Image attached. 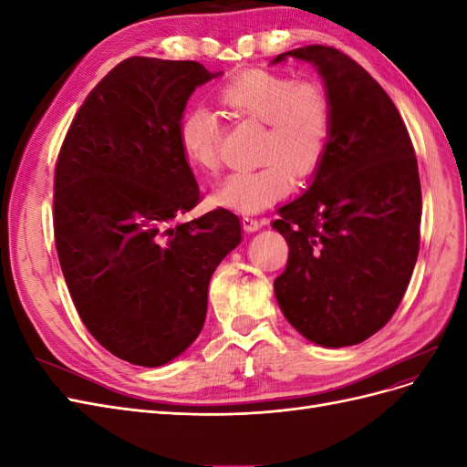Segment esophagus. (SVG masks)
<instances>
[{"mask_svg": "<svg viewBox=\"0 0 467 467\" xmlns=\"http://www.w3.org/2000/svg\"><path fill=\"white\" fill-rule=\"evenodd\" d=\"M242 225H244V230H245L247 234H253V232H257V230L261 228L263 222L257 220V218H253V216H244V218H242Z\"/></svg>", "mask_w": 467, "mask_h": 467, "instance_id": "esophagus-1", "label": "esophagus"}]
</instances>
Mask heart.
I'll return each instance as SVG.
<instances>
[{
	"mask_svg": "<svg viewBox=\"0 0 467 467\" xmlns=\"http://www.w3.org/2000/svg\"><path fill=\"white\" fill-rule=\"evenodd\" d=\"M220 103L232 115L263 122L261 165L242 169L216 191V202L255 212L276 202L292 189V173L312 175L329 148L333 103L316 81H296L271 69H245L223 83ZM220 117L204 105L185 110L177 138L187 161L202 171L220 167Z\"/></svg>",
	"mask_w": 467,
	"mask_h": 467,
	"instance_id": "b5f03b06",
	"label": "heart"
}]
</instances>
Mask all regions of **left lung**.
<instances>
[{"label":"left lung","instance_id":"8db88e82","mask_svg":"<svg viewBox=\"0 0 467 467\" xmlns=\"http://www.w3.org/2000/svg\"><path fill=\"white\" fill-rule=\"evenodd\" d=\"M314 64L333 103V132L314 181L278 208L290 247L275 280L292 327L321 347L358 345L398 309L420 239V181L411 138L389 95L341 50L312 45L273 64Z\"/></svg>","mask_w":467,"mask_h":467}]
</instances>
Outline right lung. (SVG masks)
<instances>
[{"label": "right lung", "instance_id": "obj_1", "mask_svg": "<svg viewBox=\"0 0 467 467\" xmlns=\"http://www.w3.org/2000/svg\"><path fill=\"white\" fill-rule=\"evenodd\" d=\"M192 60L132 56L79 107L56 161L54 239L88 331L112 355L161 366L206 319L212 273L242 242L225 208L201 202L177 129L192 91L218 78Z\"/></svg>", "mask_w": 467, "mask_h": 467}]
</instances>
